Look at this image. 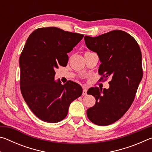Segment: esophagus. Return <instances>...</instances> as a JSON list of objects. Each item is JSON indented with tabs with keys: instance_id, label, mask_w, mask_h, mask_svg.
<instances>
[{
	"instance_id": "obj_1",
	"label": "esophagus",
	"mask_w": 152,
	"mask_h": 152,
	"mask_svg": "<svg viewBox=\"0 0 152 152\" xmlns=\"http://www.w3.org/2000/svg\"><path fill=\"white\" fill-rule=\"evenodd\" d=\"M86 94H87V90L84 88L83 91H82V95H83V96H85Z\"/></svg>"
}]
</instances>
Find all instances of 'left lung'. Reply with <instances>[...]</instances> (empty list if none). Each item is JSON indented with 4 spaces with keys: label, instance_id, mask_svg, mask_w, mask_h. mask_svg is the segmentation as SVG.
Listing matches in <instances>:
<instances>
[{
    "label": "left lung",
    "instance_id": "1",
    "mask_svg": "<svg viewBox=\"0 0 152 152\" xmlns=\"http://www.w3.org/2000/svg\"><path fill=\"white\" fill-rule=\"evenodd\" d=\"M84 41L99 56L101 80L111 79L108 89H88L87 94L94 96L96 103L87 110V117L97 125H109L121 119L134 101L143 77L140 48L132 35L121 30L94 37L85 36Z\"/></svg>",
    "mask_w": 152,
    "mask_h": 152
}]
</instances>
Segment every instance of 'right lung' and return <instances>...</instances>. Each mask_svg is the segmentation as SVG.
<instances>
[{
  "instance_id": "add662e5",
  "label": "right lung",
  "mask_w": 152,
  "mask_h": 152,
  "mask_svg": "<svg viewBox=\"0 0 152 152\" xmlns=\"http://www.w3.org/2000/svg\"><path fill=\"white\" fill-rule=\"evenodd\" d=\"M84 35L57 27H43L31 33L19 58L20 88L25 101L35 116L58 123L66 117L71 102L82 94L78 84L54 80L55 69L66 66L67 53Z\"/></svg>"
}]
</instances>
